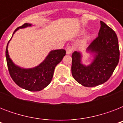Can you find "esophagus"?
I'll return each instance as SVG.
<instances>
[{"label": "esophagus", "instance_id": "obj_1", "mask_svg": "<svg viewBox=\"0 0 123 123\" xmlns=\"http://www.w3.org/2000/svg\"><path fill=\"white\" fill-rule=\"evenodd\" d=\"M73 47L72 46H68L66 49V54H71L73 51Z\"/></svg>", "mask_w": 123, "mask_h": 123}]
</instances>
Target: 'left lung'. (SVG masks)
<instances>
[{"label":"left lung","mask_w":123,"mask_h":123,"mask_svg":"<svg viewBox=\"0 0 123 123\" xmlns=\"http://www.w3.org/2000/svg\"><path fill=\"white\" fill-rule=\"evenodd\" d=\"M98 36L87 48L94 53V59L91 65L81 63V54H72L71 73L73 78L82 86L92 87L107 82L112 76L119 61L118 39L115 31L102 21Z\"/></svg>","instance_id":"8db88e82"}]
</instances>
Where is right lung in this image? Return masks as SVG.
Wrapping results in <instances>:
<instances>
[{"mask_svg": "<svg viewBox=\"0 0 123 123\" xmlns=\"http://www.w3.org/2000/svg\"><path fill=\"white\" fill-rule=\"evenodd\" d=\"M28 26H31V24H24L16 28L13 34L20 28H25ZM65 55L66 51L64 49L53 50L38 66L31 69H23L14 65L11 60L8 54L7 45L6 50L7 64L12 80L19 87L30 91H39L49 85L53 78L55 68Z\"/></svg>", "mask_w": 123, "mask_h": 123, "instance_id": "right-lung-1", "label": "right lung"}]
</instances>
